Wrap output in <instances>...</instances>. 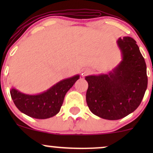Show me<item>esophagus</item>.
I'll return each mask as SVG.
<instances>
[{
    "label": "esophagus",
    "instance_id": "1",
    "mask_svg": "<svg viewBox=\"0 0 153 153\" xmlns=\"http://www.w3.org/2000/svg\"><path fill=\"white\" fill-rule=\"evenodd\" d=\"M85 73H86V72H85V73H82V74H84V75H85Z\"/></svg>",
    "mask_w": 153,
    "mask_h": 153
}]
</instances>
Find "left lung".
Wrapping results in <instances>:
<instances>
[{
  "mask_svg": "<svg viewBox=\"0 0 153 153\" xmlns=\"http://www.w3.org/2000/svg\"><path fill=\"white\" fill-rule=\"evenodd\" d=\"M122 59L108 74L88 75L86 102L95 115L117 120L140 106L147 87V68L136 41L129 36L117 40Z\"/></svg>",
  "mask_w": 153,
  "mask_h": 153,
  "instance_id": "1",
  "label": "left lung"
}]
</instances>
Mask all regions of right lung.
I'll return each instance as SVG.
<instances>
[{
    "mask_svg": "<svg viewBox=\"0 0 153 153\" xmlns=\"http://www.w3.org/2000/svg\"><path fill=\"white\" fill-rule=\"evenodd\" d=\"M79 78L80 75H75L64 79L36 95L24 94L12 88L10 96L16 106L22 113L35 119H48L59 113L66 93Z\"/></svg>",
    "mask_w": 153,
    "mask_h": 153,
    "instance_id": "right-lung-1",
    "label": "right lung"
}]
</instances>
